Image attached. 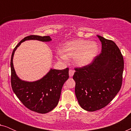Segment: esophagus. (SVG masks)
Here are the masks:
<instances>
[{"instance_id":"1","label":"esophagus","mask_w":131,"mask_h":131,"mask_svg":"<svg viewBox=\"0 0 131 131\" xmlns=\"http://www.w3.org/2000/svg\"><path fill=\"white\" fill-rule=\"evenodd\" d=\"M74 73V71L73 70H69V76L72 77Z\"/></svg>"}]
</instances>
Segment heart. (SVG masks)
<instances>
[{"label": "heart", "instance_id": "1", "mask_svg": "<svg viewBox=\"0 0 131 131\" xmlns=\"http://www.w3.org/2000/svg\"><path fill=\"white\" fill-rule=\"evenodd\" d=\"M98 50V45L94 41L77 39L68 42L62 46L60 57L62 59L73 58L75 65L83 67L94 60Z\"/></svg>", "mask_w": 131, "mask_h": 131}]
</instances>
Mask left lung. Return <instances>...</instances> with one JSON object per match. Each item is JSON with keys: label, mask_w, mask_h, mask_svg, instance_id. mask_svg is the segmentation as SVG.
Returning <instances> with one entry per match:
<instances>
[{"label": "left lung", "mask_w": 131, "mask_h": 131, "mask_svg": "<svg viewBox=\"0 0 131 131\" xmlns=\"http://www.w3.org/2000/svg\"><path fill=\"white\" fill-rule=\"evenodd\" d=\"M101 53L89 65L75 69V94L80 107L94 112L106 106L121 88L124 68L123 56L113 41L97 35Z\"/></svg>", "instance_id": "8db88e82"}]
</instances>
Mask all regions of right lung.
Masks as SVG:
<instances>
[{
    "mask_svg": "<svg viewBox=\"0 0 131 131\" xmlns=\"http://www.w3.org/2000/svg\"><path fill=\"white\" fill-rule=\"evenodd\" d=\"M30 40L48 42H51L52 39L49 36L31 35L24 37L15 46L10 60L12 88L18 99L27 108L39 113H47L58 104L62 86L69 78V69H51L43 78L36 81L28 82L21 79L16 74L14 69V55L21 43Z\"/></svg>",
    "mask_w": 131,
    "mask_h": 131,
    "instance_id": "add662e5",
    "label": "right lung"
}]
</instances>
